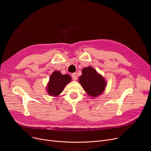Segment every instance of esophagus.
Returning <instances> with one entry per match:
<instances>
[{
	"instance_id": "obj_1",
	"label": "esophagus",
	"mask_w": 151,
	"mask_h": 151,
	"mask_svg": "<svg viewBox=\"0 0 151 151\" xmlns=\"http://www.w3.org/2000/svg\"><path fill=\"white\" fill-rule=\"evenodd\" d=\"M71 77H72V78H73V80L74 81H76V80H77V75H76V73H72V74H71Z\"/></svg>"
}]
</instances>
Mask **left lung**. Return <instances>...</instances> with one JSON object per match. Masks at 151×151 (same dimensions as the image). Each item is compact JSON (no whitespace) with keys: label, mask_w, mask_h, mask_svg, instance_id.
<instances>
[{"label":"left lung","mask_w":151,"mask_h":151,"mask_svg":"<svg viewBox=\"0 0 151 151\" xmlns=\"http://www.w3.org/2000/svg\"><path fill=\"white\" fill-rule=\"evenodd\" d=\"M79 82L88 95L94 97L102 94L106 86L104 78L91 67L83 69Z\"/></svg>","instance_id":"1"}]
</instances>
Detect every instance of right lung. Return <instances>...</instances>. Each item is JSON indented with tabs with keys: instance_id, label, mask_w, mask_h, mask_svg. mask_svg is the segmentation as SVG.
Listing matches in <instances>:
<instances>
[{
	"instance_id": "right-lung-1",
	"label": "right lung",
	"mask_w": 151,
	"mask_h": 151,
	"mask_svg": "<svg viewBox=\"0 0 151 151\" xmlns=\"http://www.w3.org/2000/svg\"><path fill=\"white\" fill-rule=\"evenodd\" d=\"M71 78L70 75H62L60 71H55L50 75L49 82L47 88V93L52 96L59 95L65 86L70 82Z\"/></svg>"
}]
</instances>
